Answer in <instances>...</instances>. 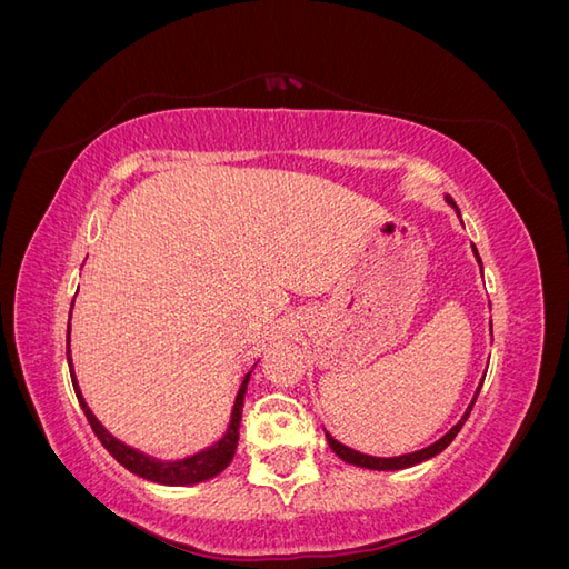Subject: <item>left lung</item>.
<instances>
[{
    "label": "left lung",
    "instance_id": "1",
    "mask_svg": "<svg viewBox=\"0 0 569 569\" xmlns=\"http://www.w3.org/2000/svg\"><path fill=\"white\" fill-rule=\"evenodd\" d=\"M449 201L453 203V199H449ZM453 206H456V203H453ZM456 211H458V209H456ZM475 256H477V261H479L477 249H475ZM479 263H481V261H479ZM479 389H481V387H479ZM479 389H477V393H479ZM477 393H475V401H477ZM475 401L470 403L468 412H465L462 420L451 429L449 435H443L439 441H435L432 446H427V449L416 451V453H406V456H396V458H375V456H366V453H358V451L349 449V446L339 443L335 437H330L327 432H325V437H327V443H330V449H332L341 460H347V462H351V465H358V468H366V470H403V468H410V465H418V462H422V460H429V458H435L437 453H441V451L446 449V446H449V443L458 437V432L462 429L465 420H468V416L472 412Z\"/></svg>",
    "mask_w": 569,
    "mask_h": 569
}]
</instances>
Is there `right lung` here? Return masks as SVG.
<instances>
[{"label": "right lung", "mask_w": 569, "mask_h": 569, "mask_svg": "<svg viewBox=\"0 0 569 569\" xmlns=\"http://www.w3.org/2000/svg\"><path fill=\"white\" fill-rule=\"evenodd\" d=\"M68 341V339H66ZM66 356H68V368H71V380H73V389H76V396L78 401L84 410V418H88L90 427L94 429L97 439L101 441V446L123 465L126 470L140 475L149 481H157V485H168V487H184V485H197V481H203V479H211L216 475H220L222 470L228 468V465L232 462L234 458V451H237V441H239V422H242V408H244V393H247V385H249V377L251 372L244 377L242 387H239V393L234 399V408H232V420H230V427L226 437H222L218 443H213L211 449H206L192 458H184V460H176V462H166V460H157L151 458L147 453H140L137 449H130V446H126L123 441H118L113 435H109L104 425H101L94 412L90 410V406L84 403L82 393L78 389V382H76V375H73V363H71V347L66 343Z\"/></svg>", "instance_id": "1"}]
</instances>
